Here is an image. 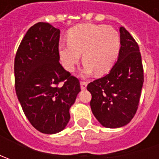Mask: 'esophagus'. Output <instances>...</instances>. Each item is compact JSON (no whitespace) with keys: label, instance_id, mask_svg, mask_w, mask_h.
Masks as SVG:
<instances>
[{"label":"esophagus","instance_id":"esophagus-1","mask_svg":"<svg viewBox=\"0 0 159 159\" xmlns=\"http://www.w3.org/2000/svg\"><path fill=\"white\" fill-rule=\"evenodd\" d=\"M87 85H88V82L87 81H84V80H82V81H80V88H81V89H86V88H87Z\"/></svg>","mask_w":159,"mask_h":159}]
</instances>
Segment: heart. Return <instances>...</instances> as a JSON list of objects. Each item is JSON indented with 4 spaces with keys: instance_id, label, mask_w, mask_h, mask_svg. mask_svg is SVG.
<instances>
[{
    "instance_id": "heart-1",
    "label": "heart",
    "mask_w": 159,
    "mask_h": 159,
    "mask_svg": "<svg viewBox=\"0 0 159 159\" xmlns=\"http://www.w3.org/2000/svg\"><path fill=\"white\" fill-rule=\"evenodd\" d=\"M68 45L59 47V55L64 67L72 71L82 55L86 63L83 73L89 75L95 70L97 75L109 72L117 61L120 50L119 33L103 25L83 24L68 33Z\"/></svg>"
}]
</instances>
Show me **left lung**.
Returning <instances> with one entry per match:
<instances>
[{"label": "left lung", "mask_w": 159, "mask_h": 159, "mask_svg": "<svg viewBox=\"0 0 159 159\" xmlns=\"http://www.w3.org/2000/svg\"><path fill=\"white\" fill-rule=\"evenodd\" d=\"M120 50L111 71L88 85L92 112L102 125L117 128L135 115L143 84V67L139 46L125 27L119 28Z\"/></svg>", "instance_id": "obj_1"}]
</instances>
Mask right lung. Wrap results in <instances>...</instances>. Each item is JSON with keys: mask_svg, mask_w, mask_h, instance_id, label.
Segmentation results:
<instances>
[{"mask_svg": "<svg viewBox=\"0 0 159 159\" xmlns=\"http://www.w3.org/2000/svg\"><path fill=\"white\" fill-rule=\"evenodd\" d=\"M60 31L39 22L29 28L14 63L15 89L23 111L35 129L52 134L64 130L80 80L59 63Z\"/></svg>", "mask_w": 159, "mask_h": 159, "instance_id": "right-lung-1", "label": "right lung"}]
</instances>
